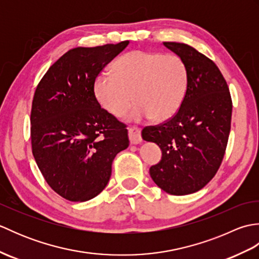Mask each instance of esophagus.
<instances>
[{"instance_id": "1", "label": "esophagus", "mask_w": 259, "mask_h": 259, "mask_svg": "<svg viewBox=\"0 0 259 259\" xmlns=\"http://www.w3.org/2000/svg\"><path fill=\"white\" fill-rule=\"evenodd\" d=\"M129 140H130V144L133 145L140 144L142 141L140 129L136 128V126H131V128H129Z\"/></svg>"}]
</instances>
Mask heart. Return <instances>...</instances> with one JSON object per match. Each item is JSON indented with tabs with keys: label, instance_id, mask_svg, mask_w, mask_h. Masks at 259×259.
Segmentation results:
<instances>
[{
	"label": "heart",
	"instance_id": "b5f03b06",
	"mask_svg": "<svg viewBox=\"0 0 259 259\" xmlns=\"http://www.w3.org/2000/svg\"><path fill=\"white\" fill-rule=\"evenodd\" d=\"M188 87L186 64L176 54L144 50L125 53L112 65V74H100L95 95L115 118L133 106L130 119L166 121L178 112Z\"/></svg>",
	"mask_w": 259,
	"mask_h": 259
}]
</instances>
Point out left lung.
Instances as JSON below:
<instances>
[{"instance_id": "1", "label": "left lung", "mask_w": 259, "mask_h": 259, "mask_svg": "<svg viewBox=\"0 0 259 259\" xmlns=\"http://www.w3.org/2000/svg\"><path fill=\"white\" fill-rule=\"evenodd\" d=\"M163 46L186 64L188 87L178 112L164 123L146 126L141 136L162 151L161 160L149 169L152 180L168 194L184 196L203 188L221 167L233 103L227 82L210 59L185 43Z\"/></svg>"}]
</instances>
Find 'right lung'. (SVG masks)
<instances>
[{"label":"right lung","mask_w":259,"mask_h":259,"mask_svg":"<svg viewBox=\"0 0 259 259\" xmlns=\"http://www.w3.org/2000/svg\"><path fill=\"white\" fill-rule=\"evenodd\" d=\"M129 41L74 48L37 84L31 110L32 152L48 185L70 201L90 200L106 188L128 130L95 95V81Z\"/></svg>","instance_id":"1"}]
</instances>
